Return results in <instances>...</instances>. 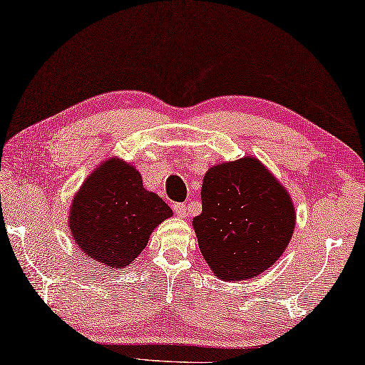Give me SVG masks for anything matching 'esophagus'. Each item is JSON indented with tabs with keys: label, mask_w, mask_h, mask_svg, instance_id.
Segmentation results:
<instances>
[{
	"label": "esophagus",
	"mask_w": 365,
	"mask_h": 365,
	"mask_svg": "<svg viewBox=\"0 0 365 365\" xmlns=\"http://www.w3.org/2000/svg\"><path fill=\"white\" fill-rule=\"evenodd\" d=\"M173 208H175V213L178 215L179 218H186L189 215L186 204H175V207H173Z\"/></svg>",
	"instance_id": "esophagus-1"
}]
</instances>
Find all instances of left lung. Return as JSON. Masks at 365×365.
I'll list each match as a JSON object with an SVG mask.
<instances>
[{"label": "left lung", "instance_id": "left-lung-1", "mask_svg": "<svg viewBox=\"0 0 365 365\" xmlns=\"http://www.w3.org/2000/svg\"><path fill=\"white\" fill-rule=\"evenodd\" d=\"M292 202L259 160L213 166L202 184V213L194 218L199 249L225 282L254 278L284 252L294 231Z\"/></svg>", "mask_w": 365, "mask_h": 365}]
</instances>
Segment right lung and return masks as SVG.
<instances>
[{"label":"right lung","mask_w":365,"mask_h":365,"mask_svg":"<svg viewBox=\"0 0 365 365\" xmlns=\"http://www.w3.org/2000/svg\"><path fill=\"white\" fill-rule=\"evenodd\" d=\"M171 208L142 186L134 166L110 160L86 179L71 205L69 228L91 259L124 268L145 249Z\"/></svg>","instance_id":"1"}]
</instances>
